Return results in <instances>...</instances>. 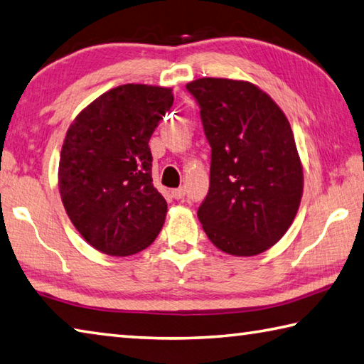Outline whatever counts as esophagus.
I'll list each match as a JSON object with an SVG mask.
<instances>
[{
  "label": "esophagus",
  "instance_id": "obj_1",
  "mask_svg": "<svg viewBox=\"0 0 364 364\" xmlns=\"http://www.w3.org/2000/svg\"><path fill=\"white\" fill-rule=\"evenodd\" d=\"M171 196H173V199H176V200L183 199V197L186 196V188L181 186V188H176V189H173V191H171Z\"/></svg>",
  "mask_w": 364,
  "mask_h": 364
}]
</instances>
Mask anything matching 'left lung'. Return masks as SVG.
I'll list each match as a JSON object with an SVG mask.
<instances>
[{"instance_id":"left-lung-1","label":"left lung","mask_w":364,"mask_h":364,"mask_svg":"<svg viewBox=\"0 0 364 364\" xmlns=\"http://www.w3.org/2000/svg\"><path fill=\"white\" fill-rule=\"evenodd\" d=\"M211 148L210 189L197 210L215 247L255 256L291 226L302 165L291 125L266 92L247 81L202 77L186 85Z\"/></svg>"}]
</instances>
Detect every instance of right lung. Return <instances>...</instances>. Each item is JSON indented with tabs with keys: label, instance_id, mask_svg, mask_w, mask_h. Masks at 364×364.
<instances>
[{
	"label": "right lung",
	"instance_id": "right-lung-1",
	"mask_svg": "<svg viewBox=\"0 0 364 364\" xmlns=\"http://www.w3.org/2000/svg\"><path fill=\"white\" fill-rule=\"evenodd\" d=\"M171 105V89L124 84L70 125L58 189L73 226L105 255H135L161 232L167 202L153 184L149 138Z\"/></svg>",
	"mask_w": 364,
	"mask_h": 364
}]
</instances>
